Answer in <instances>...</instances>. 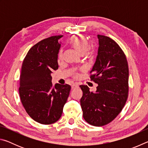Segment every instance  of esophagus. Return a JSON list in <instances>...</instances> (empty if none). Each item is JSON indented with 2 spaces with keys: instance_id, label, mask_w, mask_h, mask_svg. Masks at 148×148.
<instances>
[{
  "instance_id": "1",
  "label": "esophagus",
  "mask_w": 148,
  "mask_h": 148,
  "mask_svg": "<svg viewBox=\"0 0 148 148\" xmlns=\"http://www.w3.org/2000/svg\"><path fill=\"white\" fill-rule=\"evenodd\" d=\"M79 87L78 85L77 84H74L72 85V89H75V88H77V87Z\"/></svg>"
}]
</instances>
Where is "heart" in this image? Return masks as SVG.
I'll return each instance as SVG.
<instances>
[{
    "label": "heart",
    "mask_w": 148,
    "mask_h": 148,
    "mask_svg": "<svg viewBox=\"0 0 148 148\" xmlns=\"http://www.w3.org/2000/svg\"><path fill=\"white\" fill-rule=\"evenodd\" d=\"M69 43L75 49H76L81 54L86 53L89 47V44L88 41L82 35H75V36H73L70 40ZM62 51H60L58 54V57L59 59L62 58Z\"/></svg>",
    "instance_id": "heart-1"
}]
</instances>
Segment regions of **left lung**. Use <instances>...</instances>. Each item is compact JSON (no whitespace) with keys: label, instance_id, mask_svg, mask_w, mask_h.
Here are the masks:
<instances>
[{"label":"left lung","instance_id":"1","mask_svg":"<svg viewBox=\"0 0 148 148\" xmlns=\"http://www.w3.org/2000/svg\"><path fill=\"white\" fill-rule=\"evenodd\" d=\"M99 50L90 72L91 81L98 84L97 91L79 86L83 91L80 104L84 119L96 127L113 121L123 108L129 93V66L126 56L114 40L97 35Z\"/></svg>","mask_w":148,"mask_h":148}]
</instances>
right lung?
Instances as JSON below:
<instances>
[{
  "label": "right lung",
  "instance_id": "obj_1",
  "mask_svg": "<svg viewBox=\"0 0 148 148\" xmlns=\"http://www.w3.org/2000/svg\"><path fill=\"white\" fill-rule=\"evenodd\" d=\"M62 35L40 41L29 50L19 77L20 99L29 116L44 125L56 123L61 117L71 87L51 83L52 71L58 69L59 39Z\"/></svg>",
  "mask_w": 148,
  "mask_h": 148
}]
</instances>
